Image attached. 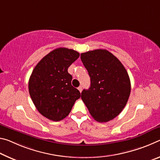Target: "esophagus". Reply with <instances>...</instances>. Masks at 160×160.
Here are the masks:
<instances>
[{
  "label": "esophagus",
  "mask_w": 160,
  "mask_h": 160,
  "mask_svg": "<svg viewBox=\"0 0 160 160\" xmlns=\"http://www.w3.org/2000/svg\"><path fill=\"white\" fill-rule=\"evenodd\" d=\"M78 91H80V92H82V86H78Z\"/></svg>",
  "instance_id": "34e87169"
}]
</instances>
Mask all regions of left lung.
Wrapping results in <instances>:
<instances>
[{
  "label": "left lung",
  "mask_w": 160,
  "mask_h": 160,
  "mask_svg": "<svg viewBox=\"0 0 160 160\" xmlns=\"http://www.w3.org/2000/svg\"><path fill=\"white\" fill-rule=\"evenodd\" d=\"M91 78V86L83 89L82 99L90 114L98 122L118 116L129 98L131 86L126 69L119 59L106 49L81 54Z\"/></svg>",
  "instance_id": "1"
}]
</instances>
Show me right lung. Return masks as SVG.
Wrapping results in <instances>:
<instances>
[{
  "mask_svg": "<svg viewBox=\"0 0 160 160\" xmlns=\"http://www.w3.org/2000/svg\"><path fill=\"white\" fill-rule=\"evenodd\" d=\"M78 57L79 53L74 49L57 48L34 68L29 79V93L36 108L47 118L53 121L65 118L81 97L68 73V68Z\"/></svg>",
  "mask_w": 160,
  "mask_h": 160,
  "instance_id": "right-lung-1",
  "label": "right lung"
}]
</instances>
